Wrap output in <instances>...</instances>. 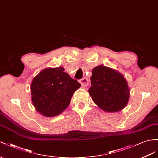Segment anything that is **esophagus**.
<instances>
[{
  "instance_id": "esophagus-1",
  "label": "esophagus",
  "mask_w": 158,
  "mask_h": 158,
  "mask_svg": "<svg viewBox=\"0 0 158 158\" xmlns=\"http://www.w3.org/2000/svg\"><path fill=\"white\" fill-rule=\"evenodd\" d=\"M81 85H82L83 87H87L89 85V81L87 78H83L79 81Z\"/></svg>"
}]
</instances>
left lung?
<instances>
[{"label":"left lung","instance_id":"1","mask_svg":"<svg viewBox=\"0 0 158 158\" xmlns=\"http://www.w3.org/2000/svg\"><path fill=\"white\" fill-rule=\"evenodd\" d=\"M91 86L88 90L94 102L107 112H118L127 106L130 89L124 76L104 65L92 70Z\"/></svg>","mask_w":158,"mask_h":158}]
</instances>
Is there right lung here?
<instances>
[{"mask_svg":"<svg viewBox=\"0 0 158 158\" xmlns=\"http://www.w3.org/2000/svg\"><path fill=\"white\" fill-rule=\"evenodd\" d=\"M64 70L62 67L46 68L31 81V101L35 110L44 116L60 114L70 104L75 91L81 87Z\"/></svg>","mask_w":158,"mask_h":158,"instance_id":"obj_1","label":"right lung"}]
</instances>
